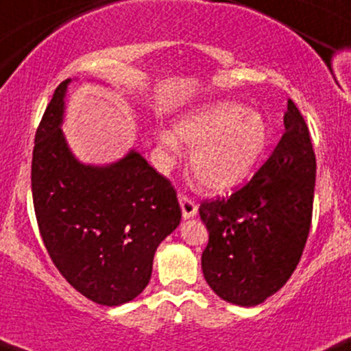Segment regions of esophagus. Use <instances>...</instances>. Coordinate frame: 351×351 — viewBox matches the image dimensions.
<instances>
[{
	"instance_id": "esophagus-1",
	"label": "esophagus",
	"mask_w": 351,
	"mask_h": 351,
	"mask_svg": "<svg viewBox=\"0 0 351 351\" xmlns=\"http://www.w3.org/2000/svg\"><path fill=\"white\" fill-rule=\"evenodd\" d=\"M180 206H182L184 219L193 218L196 215V211H198V205H196L193 199L186 195H180Z\"/></svg>"
}]
</instances>
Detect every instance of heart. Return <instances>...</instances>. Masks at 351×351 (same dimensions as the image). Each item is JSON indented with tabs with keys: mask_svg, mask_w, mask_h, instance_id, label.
<instances>
[{
	"mask_svg": "<svg viewBox=\"0 0 351 351\" xmlns=\"http://www.w3.org/2000/svg\"><path fill=\"white\" fill-rule=\"evenodd\" d=\"M180 143L193 149L191 171L208 193H228L245 183L268 145V126L256 111L234 101H221L188 113L175 125V136L160 134V146L178 152Z\"/></svg>",
	"mask_w": 351,
	"mask_h": 351,
	"instance_id": "1",
	"label": "heart"
}]
</instances>
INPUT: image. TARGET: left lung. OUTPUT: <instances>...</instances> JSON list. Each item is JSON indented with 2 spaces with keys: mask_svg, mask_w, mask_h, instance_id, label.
I'll use <instances>...</instances> for the list:
<instances>
[{
  "mask_svg": "<svg viewBox=\"0 0 351 351\" xmlns=\"http://www.w3.org/2000/svg\"><path fill=\"white\" fill-rule=\"evenodd\" d=\"M285 133L263 167L228 198L199 205L206 283L219 298L255 306L280 290L306 245L317 158L302 113L288 99Z\"/></svg>",
  "mask_w": 351,
  "mask_h": 351,
  "instance_id": "obj_1",
  "label": "left lung"
}]
</instances>
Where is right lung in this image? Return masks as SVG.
Here are the masks:
<instances>
[{
    "label": "right lung",
    "instance_id": "obj_1",
    "mask_svg": "<svg viewBox=\"0 0 351 351\" xmlns=\"http://www.w3.org/2000/svg\"><path fill=\"white\" fill-rule=\"evenodd\" d=\"M69 83L56 88L34 136V213L64 280L91 302L118 306L146 288L182 210L169 180L134 149L106 167L76 160L61 132Z\"/></svg>",
    "mask_w": 351,
    "mask_h": 351
}]
</instances>
